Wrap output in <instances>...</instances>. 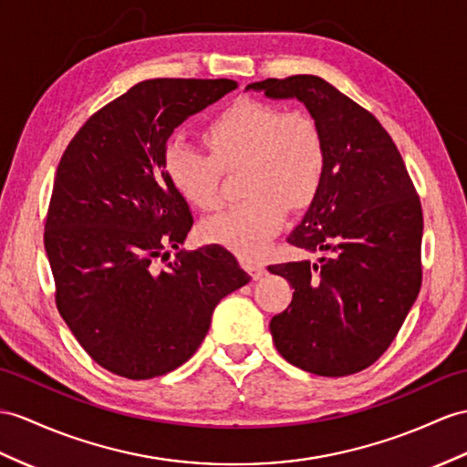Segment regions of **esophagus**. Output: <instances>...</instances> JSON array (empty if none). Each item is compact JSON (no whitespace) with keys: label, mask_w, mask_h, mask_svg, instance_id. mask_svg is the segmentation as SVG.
Returning a JSON list of instances; mask_svg holds the SVG:
<instances>
[{"label":"esophagus","mask_w":467,"mask_h":467,"mask_svg":"<svg viewBox=\"0 0 467 467\" xmlns=\"http://www.w3.org/2000/svg\"><path fill=\"white\" fill-rule=\"evenodd\" d=\"M242 267H244L245 271H249V275H252L254 279H261V275H264V273H265L264 264H259V261L249 259V257H244V259H242Z\"/></svg>","instance_id":"obj_1"}]
</instances>
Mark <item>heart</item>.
<instances>
[{"label": "heart", "mask_w": 467, "mask_h": 467, "mask_svg": "<svg viewBox=\"0 0 467 467\" xmlns=\"http://www.w3.org/2000/svg\"><path fill=\"white\" fill-rule=\"evenodd\" d=\"M202 148L172 139L164 170L178 194L200 210L222 202V170L237 172L245 194L202 222L203 240L255 257L293 212L311 206L325 176V142L317 122L303 110L281 112L254 99H240L218 112L203 130Z\"/></svg>", "instance_id": "heart-1"}]
</instances>
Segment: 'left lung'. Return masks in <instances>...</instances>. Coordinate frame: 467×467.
<instances>
[{
  "label": "left lung",
  "instance_id": "8db88e82",
  "mask_svg": "<svg viewBox=\"0 0 467 467\" xmlns=\"http://www.w3.org/2000/svg\"><path fill=\"white\" fill-rule=\"evenodd\" d=\"M269 99H297L325 142L319 194L287 242L319 261L269 271L295 289L269 323L291 365L319 377L370 367L390 347L422 285V206L390 134L367 109L315 75L247 85Z\"/></svg>",
  "mask_w": 467,
  "mask_h": 467
}]
</instances>
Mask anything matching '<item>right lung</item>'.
I'll return each instance as SVG.
<instances>
[{
	"label": "right lung",
	"instance_id": "add662e5",
	"mask_svg": "<svg viewBox=\"0 0 467 467\" xmlns=\"http://www.w3.org/2000/svg\"><path fill=\"white\" fill-rule=\"evenodd\" d=\"M234 88L232 78L142 81L97 110L61 156L45 220L57 309L87 355L119 377L184 365L215 305L252 279L222 245L154 265L194 223L164 170L170 134Z\"/></svg>",
	"mask_w": 467,
	"mask_h": 467
}]
</instances>
